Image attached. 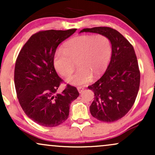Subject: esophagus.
<instances>
[{
    "mask_svg": "<svg viewBox=\"0 0 155 155\" xmlns=\"http://www.w3.org/2000/svg\"><path fill=\"white\" fill-rule=\"evenodd\" d=\"M77 90H78V91H79V93H82V92H84V88L82 87H78Z\"/></svg>",
    "mask_w": 155,
    "mask_h": 155,
    "instance_id": "esophagus-1",
    "label": "esophagus"
}]
</instances>
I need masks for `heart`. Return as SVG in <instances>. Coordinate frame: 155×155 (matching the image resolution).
<instances>
[{
	"label": "heart",
	"instance_id": "obj_1",
	"mask_svg": "<svg viewBox=\"0 0 155 155\" xmlns=\"http://www.w3.org/2000/svg\"><path fill=\"white\" fill-rule=\"evenodd\" d=\"M110 39L103 35H81L64 44L63 51L55 54L53 63L55 70L63 77L74 71L77 63L79 70L67 79L74 86H83L90 82L92 76L97 78L106 71L111 58Z\"/></svg>",
	"mask_w": 155,
	"mask_h": 155
}]
</instances>
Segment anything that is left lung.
Returning a JSON list of instances; mask_svg holds the SVG:
<instances>
[{
	"label": "left lung",
	"mask_w": 155,
	"mask_h": 155,
	"mask_svg": "<svg viewBox=\"0 0 155 155\" xmlns=\"http://www.w3.org/2000/svg\"><path fill=\"white\" fill-rule=\"evenodd\" d=\"M94 33L110 39L112 54L109 65L100 79L88 87L95 94L90 107L97 120L112 122L132 108L140 85V71L133 47L124 37L108 27L84 28L79 33Z\"/></svg>",
	"instance_id": "obj_1"
}]
</instances>
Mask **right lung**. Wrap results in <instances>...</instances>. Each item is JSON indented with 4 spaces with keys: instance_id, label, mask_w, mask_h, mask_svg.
Instances as JSON below:
<instances>
[{
    "instance_id": "right-lung-1",
    "label": "right lung",
    "mask_w": 155,
    "mask_h": 155,
    "mask_svg": "<svg viewBox=\"0 0 155 155\" xmlns=\"http://www.w3.org/2000/svg\"><path fill=\"white\" fill-rule=\"evenodd\" d=\"M76 29L40 31L28 39L19 51L15 68L17 97L26 115L44 127H55L67 120L70 105L79 95L68 84L56 93L62 80L54 67L58 45Z\"/></svg>"
}]
</instances>
